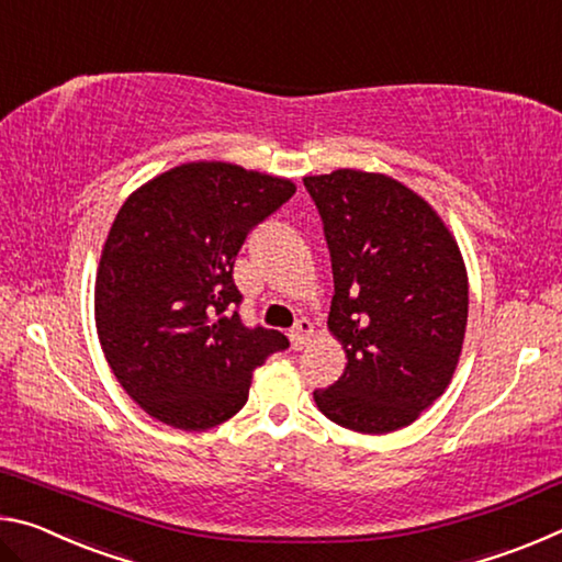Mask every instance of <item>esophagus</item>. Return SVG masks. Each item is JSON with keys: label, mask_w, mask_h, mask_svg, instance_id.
<instances>
[{"label": "esophagus", "mask_w": 562, "mask_h": 562, "mask_svg": "<svg viewBox=\"0 0 562 562\" xmlns=\"http://www.w3.org/2000/svg\"><path fill=\"white\" fill-rule=\"evenodd\" d=\"M312 337H315V325H312L310 319H300L297 325H294V329L290 331V339H292V347L294 349H304L312 341Z\"/></svg>", "instance_id": "1"}]
</instances>
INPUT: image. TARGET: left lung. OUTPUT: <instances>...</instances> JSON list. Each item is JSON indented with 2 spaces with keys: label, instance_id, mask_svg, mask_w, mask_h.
Instances as JSON below:
<instances>
[{
  "label": "left lung",
  "instance_id": "left-lung-1",
  "mask_svg": "<svg viewBox=\"0 0 562 562\" xmlns=\"http://www.w3.org/2000/svg\"><path fill=\"white\" fill-rule=\"evenodd\" d=\"M335 274L327 327L347 367L315 402L361 434L414 424L449 389L469 322V274L441 215L384 173L304 176Z\"/></svg>",
  "mask_w": 562,
  "mask_h": 562
}]
</instances>
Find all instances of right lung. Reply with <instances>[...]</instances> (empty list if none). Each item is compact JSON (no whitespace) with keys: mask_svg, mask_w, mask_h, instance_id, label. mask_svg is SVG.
<instances>
[{"mask_svg":"<svg viewBox=\"0 0 562 562\" xmlns=\"http://www.w3.org/2000/svg\"><path fill=\"white\" fill-rule=\"evenodd\" d=\"M290 178L193 160L133 190L101 250L93 315L113 376L148 416L205 431L247 402L252 372L290 345L247 329L233 265L247 233L288 203Z\"/></svg>","mask_w":562,"mask_h":562,"instance_id":"add662e5","label":"right lung"}]
</instances>
